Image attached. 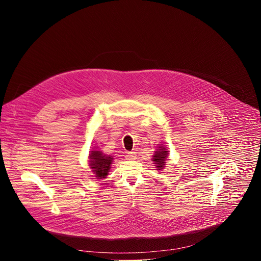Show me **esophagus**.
I'll list each match as a JSON object with an SVG mask.
<instances>
[{
	"instance_id": "34e87169",
	"label": "esophagus",
	"mask_w": 261,
	"mask_h": 261,
	"mask_svg": "<svg viewBox=\"0 0 261 261\" xmlns=\"http://www.w3.org/2000/svg\"><path fill=\"white\" fill-rule=\"evenodd\" d=\"M137 158V153L135 151H128L126 154L127 160H135Z\"/></svg>"
}]
</instances>
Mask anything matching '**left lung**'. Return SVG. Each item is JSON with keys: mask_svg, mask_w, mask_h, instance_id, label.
I'll return each instance as SVG.
<instances>
[{"mask_svg": "<svg viewBox=\"0 0 261 261\" xmlns=\"http://www.w3.org/2000/svg\"><path fill=\"white\" fill-rule=\"evenodd\" d=\"M169 150L165 146H158L156 149L154 150V153L152 155L151 161H153V164L158 168L156 170H162L165 168L166 165V160L168 158Z\"/></svg>", "mask_w": 261, "mask_h": 261, "instance_id": "1", "label": "left lung"}]
</instances>
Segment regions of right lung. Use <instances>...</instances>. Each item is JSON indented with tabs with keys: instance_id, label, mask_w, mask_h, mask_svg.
I'll return each mask as SVG.
<instances>
[{
	"instance_id": "add662e5",
	"label": "right lung",
	"mask_w": 261,
	"mask_h": 261,
	"mask_svg": "<svg viewBox=\"0 0 261 261\" xmlns=\"http://www.w3.org/2000/svg\"><path fill=\"white\" fill-rule=\"evenodd\" d=\"M89 166L97 179L106 178L111 170L113 158L100 150L93 149L89 153Z\"/></svg>"
}]
</instances>
